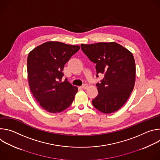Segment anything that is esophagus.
I'll list each match as a JSON object with an SVG mask.
<instances>
[{"label":"esophagus","instance_id":"1","mask_svg":"<svg viewBox=\"0 0 160 160\" xmlns=\"http://www.w3.org/2000/svg\"><path fill=\"white\" fill-rule=\"evenodd\" d=\"M88 85L87 84H83V85L82 86V88L83 89H87V88H88Z\"/></svg>","mask_w":160,"mask_h":160}]
</instances>
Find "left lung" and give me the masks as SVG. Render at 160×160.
<instances>
[{
	"label": "left lung",
	"instance_id": "1",
	"mask_svg": "<svg viewBox=\"0 0 160 160\" xmlns=\"http://www.w3.org/2000/svg\"><path fill=\"white\" fill-rule=\"evenodd\" d=\"M89 59L96 64L97 77L104 74L96 84L98 96L92 101L101 112L109 114L120 109L129 98L135 82V63L132 53L120 44L99 42L81 44Z\"/></svg>",
	"mask_w": 160,
	"mask_h": 160
}]
</instances>
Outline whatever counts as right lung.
Returning a JSON list of instances; mask_svg holds the SVG:
<instances>
[{
    "label": "right lung",
    "instance_id": "1",
    "mask_svg": "<svg viewBox=\"0 0 160 160\" xmlns=\"http://www.w3.org/2000/svg\"><path fill=\"white\" fill-rule=\"evenodd\" d=\"M80 49L79 45L49 41L34 48L27 59V72L31 92L40 106L51 113L69 107L78 87L66 80L62 82L64 64Z\"/></svg>",
    "mask_w": 160,
    "mask_h": 160
}]
</instances>
